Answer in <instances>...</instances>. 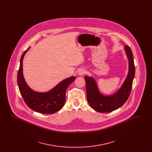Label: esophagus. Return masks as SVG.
<instances>
[{"mask_svg":"<svg viewBox=\"0 0 152 152\" xmlns=\"http://www.w3.org/2000/svg\"><path fill=\"white\" fill-rule=\"evenodd\" d=\"M86 72V71L84 69H80L78 71V75L80 76H83L84 74H85Z\"/></svg>","mask_w":152,"mask_h":152,"instance_id":"esophagus-1","label":"esophagus"}]
</instances>
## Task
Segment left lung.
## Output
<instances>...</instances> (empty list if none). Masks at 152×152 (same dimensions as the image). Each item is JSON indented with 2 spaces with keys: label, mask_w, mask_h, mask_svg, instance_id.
<instances>
[{
  "label": "left lung",
  "mask_w": 152,
  "mask_h": 152,
  "mask_svg": "<svg viewBox=\"0 0 152 152\" xmlns=\"http://www.w3.org/2000/svg\"><path fill=\"white\" fill-rule=\"evenodd\" d=\"M124 50L128 60V73L122 86L115 93L110 95L102 94L93 77H84L86 82L87 100L91 107L98 112L107 113L116 110L123 105L129 96L134 77L135 67L131 49L126 45Z\"/></svg>",
  "instance_id": "8db88e82"
}]
</instances>
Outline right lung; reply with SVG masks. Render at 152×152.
I'll return each mask as SVG.
<instances>
[{"mask_svg": "<svg viewBox=\"0 0 152 152\" xmlns=\"http://www.w3.org/2000/svg\"><path fill=\"white\" fill-rule=\"evenodd\" d=\"M29 48L24 52L20 60L18 72V84L20 92L29 108L43 114H53L63 107L66 90L76 78L72 76L63 80L51 90L45 92L34 91L27 84L23 73V58Z\"/></svg>", "mask_w": 152, "mask_h": 152, "instance_id": "add662e5", "label": "right lung"}]
</instances>
